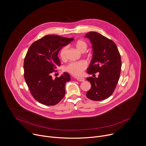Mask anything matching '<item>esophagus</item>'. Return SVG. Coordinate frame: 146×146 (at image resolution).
Listing matches in <instances>:
<instances>
[{"label": "esophagus", "mask_w": 146, "mask_h": 146, "mask_svg": "<svg viewBox=\"0 0 146 146\" xmlns=\"http://www.w3.org/2000/svg\"><path fill=\"white\" fill-rule=\"evenodd\" d=\"M77 80L78 81H81V82H82V81H85V78H83V77H77Z\"/></svg>", "instance_id": "1"}]
</instances>
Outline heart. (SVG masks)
I'll use <instances>...</instances> for the list:
<instances>
[{
  "mask_svg": "<svg viewBox=\"0 0 146 146\" xmlns=\"http://www.w3.org/2000/svg\"><path fill=\"white\" fill-rule=\"evenodd\" d=\"M74 46L76 49L83 53L86 51L87 48V43L83 40H78L74 43ZM67 50L66 47H64L60 51V56L61 59L64 60L65 58V54ZM86 63L83 61L70 62L64 68L65 70L74 76H80L82 74L84 70L86 68Z\"/></svg>",
  "mask_w": 146,
  "mask_h": 146,
  "instance_id": "1",
  "label": "heart"
}]
</instances>
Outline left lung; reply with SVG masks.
Segmentation results:
<instances>
[{"mask_svg": "<svg viewBox=\"0 0 146 146\" xmlns=\"http://www.w3.org/2000/svg\"><path fill=\"white\" fill-rule=\"evenodd\" d=\"M84 37L89 39L93 53L87 72L89 74L99 72L98 77L86 78L91 88L86 95L93 101L105 100L113 93L119 80L121 57L115 43L100 33L90 31Z\"/></svg>", "mask_w": 146, "mask_h": 146, "instance_id": "1", "label": "left lung"}]
</instances>
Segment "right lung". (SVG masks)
<instances>
[{
	"instance_id": "add662e5",
	"label": "right lung",
	"mask_w": 146,
	"mask_h": 146,
	"mask_svg": "<svg viewBox=\"0 0 146 146\" xmlns=\"http://www.w3.org/2000/svg\"><path fill=\"white\" fill-rule=\"evenodd\" d=\"M73 39L47 35L29 47L24 61L25 79L31 94L39 103L54 106L64 98L65 84L71 79L70 74L64 72L53 79L52 73L61 64L58 52Z\"/></svg>"
}]
</instances>
